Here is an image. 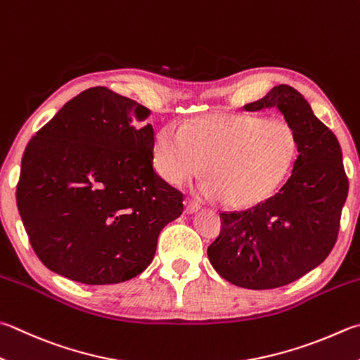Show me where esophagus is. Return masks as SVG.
I'll return each mask as SVG.
<instances>
[{
  "instance_id": "34e87169",
  "label": "esophagus",
  "mask_w": 360,
  "mask_h": 360,
  "mask_svg": "<svg viewBox=\"0 0 360 360\" xmlns=\"http://www.w3.org/2000/svg\"><path fill=\"white\" fill-rule=\"evenodd\" d=\"M199 210H200V205H199L198 202H194V200H189V199H186V200H185V213L191 214V213L199 212Z\"/></svg>"
}]
</instances>
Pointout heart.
Wrapping results in <instances>:
<instances>
[{
  "label": "heart",
  "instance_id": "1",
  "mask_svg": "<svg viewBox=\"0 0 360 360\" xmlns=\"http://www.w3.org/2000/svg\"><path fill=\"white\" fill-rule=\"evenodd\" d=\"M300 152L295 128L281 119L252 114H208L179 130L160 128L152 160L167 183L183 185L205 165L202 191L233 208H249L271 198Z\"/></svg>",
  "mask_w": 360,
  "mask_h": 360
}]
</instances>
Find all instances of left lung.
<instances>
[{"instance_id":"1","label":"left lung","mask_w":360,"mask_h":360,"mask_svg":"<svg viewBox=\"0 0 360 360\" xmlns=\"http://www.w3.org/2000/svg\"><path fill=\"white\" fill-rule=\"evenodd\" d=\"M246 111L277 108L295 128L300 152L279 193L244 212L221 213V233L207 249L210 263L236 287H283L330 254L348 198L342 148L309 101L291 86H274Z\"/></svg>"}]
</instances>
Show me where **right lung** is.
Segmentation results:
<instances>
[{"label": "right lung", "mask_w": 360, "mask_h": 360, "mask_svg": "<svg viewBox=\"0 0 360 360\" xmlns=\"http://www.w3.org/2000/svg\"><path fill=\"white\" fill-rule=\"evenodd\" d=\"M150 111L91 87L31 138L17 207L34 252L67 279L106 285L152 263L158 235L183 212V194L155 172Z\"/></svg>", "instance_id": "add662e5"}]
</instances>
